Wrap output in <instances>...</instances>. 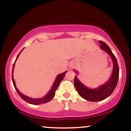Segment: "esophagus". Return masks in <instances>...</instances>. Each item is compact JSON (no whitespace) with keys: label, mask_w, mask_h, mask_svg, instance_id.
I'll use <instances>...</instances> for the list:
<instances>
[{"label":"esophagus","mask_w":131,"mask_h":131,"mask_svg":"<svg viewBox=\"0 0 131 131\" xmlns=\"http://www.w3.org/2000/svg\"><path fill=\"white\" fill-rule=\"evenodd\" d=\"M70 68H71V69L73 68V67H72V66H71V67H70Z\"/></svg>","instance_id":"esophagus-1"}]
</instances>
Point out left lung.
Wrapping results in <instances>:
<instances>
[{
  "label": "left lung",
  "instance_id": "left-lung-1",
  "mask_svg": "<svg viewBox=\"0 0 131 131\" xmlns=\"http://www.w3.org/2000/svg\"><path fill=\"white\" fill-rule=\"evenodd\" d=\"M99 43H100V49L108 54L113 61V68L109 80L97 88L90 89L84 85L77 76H75L74 78V86L78 94L82 98L90 102L101 101L108 97L116 88L119 78V67L115 56L108 45L102 41H99ZM74 71L78 74L76 70Z\"/></svg>",
  "mask_w": 131,
  "mask_h": 131
}]
</instances>
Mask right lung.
<instances>
[{"instance_id": "right-lung-1", "label": "right lung", "mask_w": 131, "mask_h": 131, "mask_svg": "<svg viewBox=\"0 0 131 131\" xmlns=\"http://www.w3.org/2000/svg\"><path fill=\"white\" fill-rule=\"evenodd\" d=\"M23 50V49H22L21 51L19 52L18 55L17 57H16L15 61L14 64L13 65V70H12V81H13V85H14L15 88L16 92L18 94V95L21 97V98L23 99L25 102H26L27 103H29L30 104H32V105H40V104H42V103H46L47 102H50V100H52L53 98L54 97L55 95V91H57V88H58V85H59L60 83L61 82V81L63 80V79L64 78V76H65V73H67V71H66L64 73H61V74H59L58 76H57L56 79H55V81H54L53 85H52V88H51L50 91L48 92L47 94H46L44 97H42V98H40V99H32L31 97H28V96H26L25 95L23 94L22 93H21L20 92L18 88H16V84H15V82L14 79H13V69L15 68V62L17 60L18 57H19V54L21 53V52H22V50Z\"/></svg>"}]
</instances>
